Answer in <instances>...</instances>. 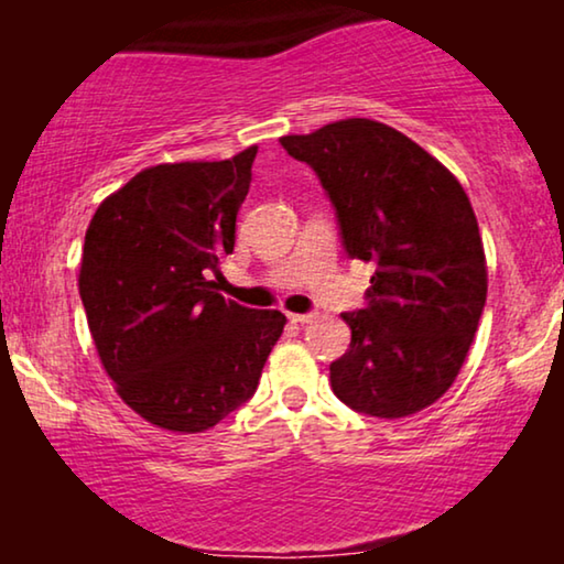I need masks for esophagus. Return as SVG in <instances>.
Here are the masks:
<instances>
[{"label":"esophagus","mask_w":564,"mask_h":564,"mask_svg":"<svg viewBox=\"0 0 564 564\" xmlns=\"http://www.w3.org/2000/svg\"><path fill=\"white\" fill-rule=\"evenodd\" d=\"M315 318V313H292L290 321L292 323H300V326H305V323H311Z\"/></svg>","instance_id":"1"}]
</instances>
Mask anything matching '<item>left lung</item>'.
Here are the masks:
<instances>
[{
  "instance_id": "1",
  "label": "left lung",
  "mask_w": 564,
  "mask_h": 564,
  "mask_svg": "<svg viewBox=\"0 0 564 564\" xmlns=\"http://www.w3.org/2000/svg\"><path fill=\"white\" fill-rule=\"evenodd\" d=\"M336 210L344 251L375 267L330 388L351 411L403 419L459 375L488 297L477 218L449 169L400 130L367 118L284 135Z\"/></svg>"
}]
</instances>
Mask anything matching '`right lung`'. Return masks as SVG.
Returning <instances> with one entry per match:
<instances>
[{"mask_svg": "<svg viewBox=\"0 0 564 564\" xmlns=\"http://www.w3.org/2000/svg\"><path fill=\"white\" fill-rule=\"evenodd\" d=\"M257 145L226 161L143 169L97 207L79 295L118 395L153 426L197 434L259 388L288 318L207 280L234 253Z\"/></svg>", "mask_w": 564, "mask_h": 564, "instance_id": "add662e5", "label": "right lung"}]
</instances>
